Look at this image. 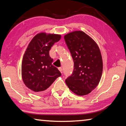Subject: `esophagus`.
Returning <instances> with one entry per match:
<instances>
[{
    "label": "esophagus",
    "mask_w": 126,
    "mask_h": 126,
    "mask_svg": "<svg viewBox=\"0 0 126 126\" xmlns=\"http://www.w3.org/2000/svg\"><path fill=\"white\" fill-rule=\"evenodd\" d=\"M58 69H59V71H60L62 73V72H63V69H62V68L59 67V68H58Z\"/></svg>",
    "instance_id": "1"
}]
</instances>
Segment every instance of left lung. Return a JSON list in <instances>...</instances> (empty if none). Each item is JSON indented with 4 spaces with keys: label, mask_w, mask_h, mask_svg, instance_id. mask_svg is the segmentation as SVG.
Segmentation results:
<instances>
[{
    "label": "left lung",
    "mask_w": 126,
    "mask_h": 126,
    "mask_svg": "<svg viewBox=\"0 0 126 126\" xmlns=\"http://www.w3.org/2000/svg\"><path fill=\"white\" fill-rule=\"evenodd\" d=\"M64 40L74 62L72 75L65 79L70 90L84 95L96 88L103 71L101 51L92 38L82 31L64 35Z\"/></svg>",
    "instance_id": "1"
}]
</instances>
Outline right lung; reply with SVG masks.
<instances>
[{
	"label": "right lung",
	"instance_id": "1",
	"mask_svg": "<svg viewBox=\"0 0 126 126\" xmlns=\"http://www.w3.org/2000/svg\"><path fill=\"white\" fill-rule=\"evenodd\" d=\"M61 38L59 34L40 33L28 46L22 60V76L24 83L31 90L43 92L61 76L49 56L51 47Z\"/></svg>",
	"mask_w": 126,
	"mask_h": 126
}]
</instances>
